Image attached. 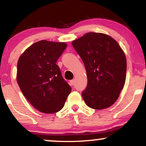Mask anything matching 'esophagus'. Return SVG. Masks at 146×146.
<instances>
[{
    "instance_id": "34e87169",
    "label": "esophagus",
    "mask_w": 146,
    "mask_h": 146,
    "mask_svg": "<svg viewBox=\"0 0 146 146\" xmlns=\"http://www.w3.org/2000/svg\"><path fill=\"white\" fill-rule=\"evenodd\" d=\"M74 83H75V80H70V84H71L72 86H73L74 84Z\"/></svg>"
}]
</instances>
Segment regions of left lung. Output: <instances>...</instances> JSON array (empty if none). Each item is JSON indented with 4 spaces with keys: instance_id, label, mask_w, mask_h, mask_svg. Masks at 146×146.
Returning a JSON list of instances; mask_svg holds the SVG:
<instances>
[{
    "instance_id": "left-lung-1",
    "label": "left lung",
    "mask_w": 146,
    "mask_h": 146,
    "mask_svg": "<svg viewBox=\"0 0 146 146\" xmlns=\"http://www.w3.org/2000/svg\"><path fill=\"white\" fill-rule=\"evenodd\" d=\"M84 64L88 84L82 96L88 106L107 108L115 102L124 86L126 58L113 38L88 33L72 42Z\"/></svg>"
}]
</instances>
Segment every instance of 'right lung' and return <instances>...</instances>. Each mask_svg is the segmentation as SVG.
Listing matches in <instances>:
<instances>
[{
	"instance_id": "add662e5",
	"label": "right lung",
	"mask_w": 146,
	"mask_h": 146,
	"mask_svg": "<svg viewBox=\"0 0 146 146\" xmlns=\"http://www.w3.org/2000/svg\"><path fill=\"white\" fill-rule=\"evenodd\" d=\"M66 47L64 42L43 40L28 48L18 60V84L28 101L40 112L59 111L71 92L56 64Z\"/></svg>"
}]
</instances>
